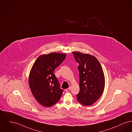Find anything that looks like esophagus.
Returning <instances> with one entry per match:
<instances>
[{"instance_id": "34e87169", "label": "esophagus", "mask_w": 132, "mask_h": 132, "mask_svg": "<svg viewBox=\"0 0 132 132\" xmlns=\"http://www.w3.org/2000/svg\"><path fill=\"white\" fill-rule=\"evenodd\" d=\"M70 90H71V87H69L68 88L66 89L65 90V92H68V91H70Z\"/></svg>"}]
</instances>
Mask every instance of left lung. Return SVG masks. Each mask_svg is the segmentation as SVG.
I'll return each mask as SVG.
<instances>
[{"mask_svg":"<svg viewBox=\"0 0 132 132\" xmlns=\"http://www.w3.org/2000/svg\"><path fill=\"white\" fill-rule=\"evenodd\" d=\"M79 63L80 91L77 101L84 106H90L97 101L105 88V76L100 62L93 55L73 52Z\"/></svg>","mask_w":132,"mask_h":132,"instance_id":"1","label":"left lung"}]
</instances>
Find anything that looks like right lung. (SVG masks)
Returning <instances> with one entry per match:
<instances>
[{"label": "right lung", "mask_w": 132, "mask_h": 132, "mask_svg": "<svg viewBox=\"0 0 132 132\" xmlns=\"http://www.w3.org/2000/svg\"><path fill=\"white\" fill-rule=\"evenodd\" d=\"M66 57L65 53L55 52L42 55L32 66L29 85L36 101L43 106H52L62 96L63 90L53 72Z\"/></svg>", "instance_id": "right-lung-1"}]
</instances>
